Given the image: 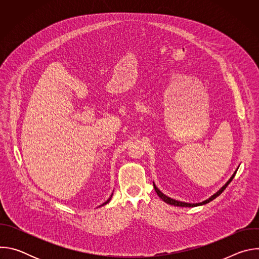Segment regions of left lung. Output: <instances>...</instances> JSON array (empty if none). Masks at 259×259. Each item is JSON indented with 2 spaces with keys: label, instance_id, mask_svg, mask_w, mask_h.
Wrapping results in <instances>:
<instances>
[{
  "label": "left lung",
  "instance_id": "1",
  "mask_svg": "<svg viewBox=\"0 0 259 259\" xmlns=\"http://www.w3.org/2000/svg\"><path fill=\"white\" fill-rule=\"evenodd\" d=\"M238 170V169H237ZM237 170L235 171V173L232 175V177L230 178V180L225 184V186L221 188L216 194H214L213 196H211L209 199H207L206 201H203L202 203H196V204H191V203H184V202H180V201H176V200H174V199H171V198H169V197H167V196H165L156 186H155V183H154V188H155V191H156V193L158 194V196L165 202V203H167V204H169V205H174V206H177V207H196V206H200V205H205V204H207V203H209V202H211L212 200H214L215 198H217L221 193H223L226 189H227V187L229 186V184L231 183V181L234 179V177H235V175H236V173H237Z\"/></svg>",
  "mask_w": 259,
  "mask_h": 259
}]
</instances>
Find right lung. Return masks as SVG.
<instances>
[{
    "instance_id": "add662e5",
    "label": "right lung",
    "mask_w": 259,
    "mask_h": 259,
    "mask_svg": "<svg viewBox=\"0 0 259 259\" xmlns=\"http://www.w3.org/2000/svg\"><path fill=\"white\" fill-rule=\"evenodd\" d=\"M110 199H112V196H110V198H109V199H108V200H107V201H106L104 204H102V206H103V205H105V204H107V203L110 201Z\"/></svg>"
}]
</instances>
